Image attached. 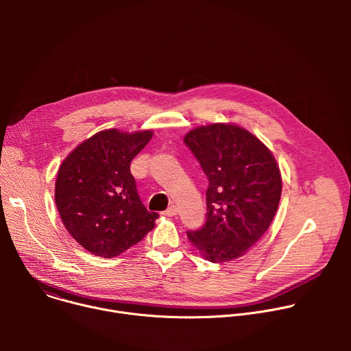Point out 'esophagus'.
<instances>
[{"label":"esophagus","mask_w":351,"mask_h":351,"mask_svg":"<svg viewBox=\"0 0 351 351\" xmlns=\"http://www.w3.org/2000/svg\"><path fill=\"white\" fill-rule=\"evenodd\" d=\"M162 214L167 215V217H175L178 214V207L176 206H169Z\"/></svg>","instance_id":"esophagus-1"}]
</instances>
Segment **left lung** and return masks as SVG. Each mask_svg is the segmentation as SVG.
<instances>
[{"mask_svg":"<svg viewBox=\"0 0 351 351\" xmlns=\"http://www.w3.org/2000/svg\"><path fill=\"white\" fill-rule=\"evenodd\" d=\"M184 144L208 178L206 222L187 237L211 263L239 258L276 214L282 193L276 161L254 134L234 125L195 128Z\"/></svg>","mask_w":351,"mask_h":351,"instance_id":"8db88e82","label":"left lung"}]
</instances>
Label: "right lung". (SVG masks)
<instances>
[{"instance_id": "right-lung-1", "label": "right lung", "mask_w": 351, "mask_h": 351, "mask_svg": "<svg viewBox=\"0 0 351 351\" xmlns=\"http://www.w3.org/2000/svg\"><path fill=\"white\" fill-rule=\"evenodd\" d=\"M153 132H98L65 158L56 183V204L71 236L94 256L112 258L154 228L130 173L132 160Z\"/></svg>"}]
</instances>
